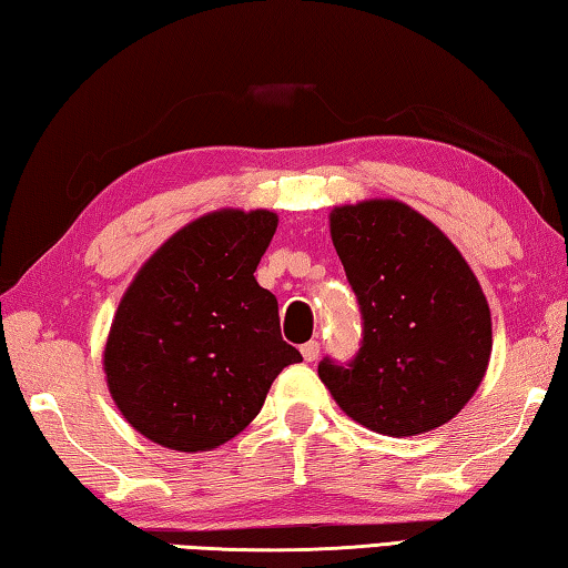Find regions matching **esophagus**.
I'll list each match as a JSON object with an SVG mask.
<instances>
[{
	"label": "esophagus",
	"mask_w": 568,
	"mask_h": 568,
	"mask_svg": "<svg viewBox=\"0 0 568 568\" xmlns=\"http://www.w3.org/2000/svg\"><path fill=\"white\" fill-rule=\"evenodd\" d=\"M301 353H303V358L307 361V363H313V361H318V355H321V343L318 341H307L303 348H301Z\"/></svg>",
	"instance_id": "34e87169"
}]
</instances>
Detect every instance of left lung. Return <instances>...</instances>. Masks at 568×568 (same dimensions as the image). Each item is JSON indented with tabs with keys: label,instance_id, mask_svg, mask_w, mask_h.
<instances>
[{
	"label": "left lung",
	"instance_id": "left-lung-1",
	"mask_svg": "<svg viewBox=\"0 0 568 568\" xmlns=\"http://www.w3.org/2000/svg\"><path fill=\"white\" fill-rule=\"evenodd\" d=\"M333 245L358 301L361 348L318 376L338 406L383 436L444 426L491 358V311L454 243L396 200L335 207Z\"/></svg>",
	"mask_w": 568,
	"mask_h": 568
}]
</instances>
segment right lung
<instances>
[{"mask_svg": "<svg viewBox=\"0 0 568 568\" xmlns=\"http://www.w3.org/2000/svg\"><path fill=\"white\" fill-rule=\"evenodd\" d=\"M267 210H220L172 235L134 277L104 348L108 386L142 436L210 450L237 436L285 365L303 355L281 335L255 267L275 235Z\"/></svg>", "mask_w": 568, "mask_h": 568, "instance_id": "add662e5", "label": "right lung"}]
</instances>
